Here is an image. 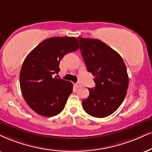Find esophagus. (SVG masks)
<instances>
[{"label":"esophagus","mask_w":152,"mask_h":152,"mask_svg":"<svg viewBox=\"0 0 152 152\" xmlns=\"http://www.w3.org/2000/svg\"><path fill=\"white\" fill-rule=\"evenodd\" d=\"M76 86L77 88H80V86H81V85H80V83L79 82H78V83H76Z\"/></svg>","instance_id":"obj_1"}]
</instances>
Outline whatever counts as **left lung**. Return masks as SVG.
<instances>
[{"instance_id": "1", "label": "left lung", "mask_w": 152, "mask_h": 152, "mask_svg": "<svg viewBox=\"0 0 152 152\" xmlns=\"http://www.w3.org/2000/svg\"><path fill=\"white\" fill-rule=\"evenodd\" d=\"M81 55L88 72L95 76L94 88H88L89 96L82 101L87 114L97 118L112 114L120 107L128 88L126 64L120 55L93 38H78Z\"/></svg>"}]
</instances>
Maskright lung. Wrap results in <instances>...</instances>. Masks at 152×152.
Here are the masks:
<instances>
[{"label": "right lung", "instance_id": "1", "mask_svg": "<svg viewBox=\"0 0 152 152\" xmlns=\"http://www.w3.org/2000/svg\"><path fill=\"white\" fill-rule=\"evenodd\" d=\"M78 48L75 37H52L38 44L25 58L20 75L21 92L38 114L50 117L64 109L73 84L53 76L60 71L61 59Z\"/></svg>", "mask_w": 152, "mask_h": 152}]
</instances>
